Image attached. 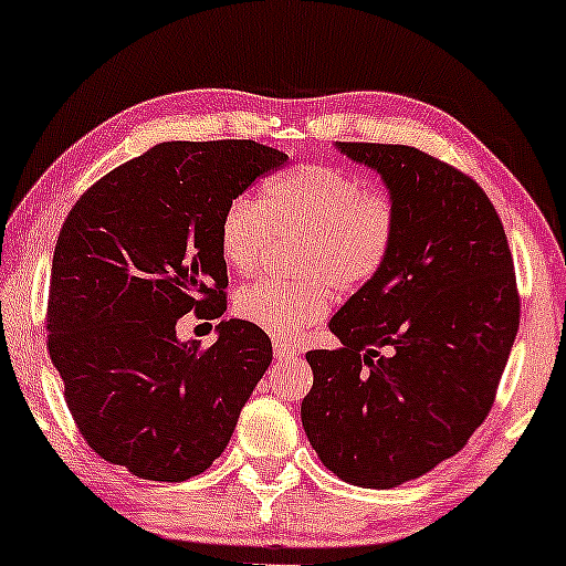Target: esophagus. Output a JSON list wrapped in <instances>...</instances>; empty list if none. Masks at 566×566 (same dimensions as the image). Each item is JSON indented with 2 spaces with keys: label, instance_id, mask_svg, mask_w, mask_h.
Here are the masks:
<instances>
[{
  "label": "esophagus",
  "instance_id": "1",
  "mask_svg": "<svg viewBox=\"0 0 566 566\" xmlns=\"http://www.w3.org/2000/svg\"><path fill=\"white\" fill-rule=\"evenodd\" d=\"M273 353H275V360H277V363L296 358V347H293L291 343H285V339H275V343H273Z\"/></svg>",
  "mask_w": 566,
  "mask_h": 566
}]
</instances>
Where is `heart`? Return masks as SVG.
Returning a JSON list of instances; mask_svg holds the SVG:
<instances>
[{
  "label": "heart",
  "instance_id": "1",
  "mask_svg": "<svg viewBox=\"0 0 566 566\" xmlns=\"http://www.w3.org/2000/svg\"><path fill=\"white\" fill-rule=\"evenodd\" d=\"M273 234H301L298 277H265L234 296L242 322L293 337L329 308L332 291L355 293L389 258L397 203L360 177L332 165H304L265 185L260 203L237 198L219 221V252L229 270L250 275Z\"/></svg>",
  "mask_w": 566,
  "mask_h": 566
}]
</instances>
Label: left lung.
<instances>
[{
	"instance_id": "obj_1",
	"label": "left lung",
	"mask_w": 566,
	"mask_h": 566,
	"mask_svg": "<svg viewBox=\"0 0 566 566\" xmlns=\"http://www.w3.org/2000/svg\"><path fill=\"white\" fill-rule=\"evenodd\" d=\"M335 149L381 177L397 234L329 319L337 350L306 353L301 422L332 474L391 490L459 453L490 415L521 298L505 229L471 177L415 146Z\"/></svg>"
}]
</instances>
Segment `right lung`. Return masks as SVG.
Segmentation results:
<instances>
[{"instance_id": "obj_1", "label": "right lung", "mask_w": 566, "mask_h": 566, "mask_svg": "<svg viewBox=\"0 0 566 566\" xmlns=\"http://www.w3.org/2000/svg\"><path fill=\"white\" fill-rule=\"evenodd\" d=\"M285 161L254 142L157 144L92 185L61 227L51 360L92 451L138 479L185 482L211 467L273 360L254 324L223 319L200 350L177 319L227 312L221 213Z\"/></svg>"}]
</instances>
